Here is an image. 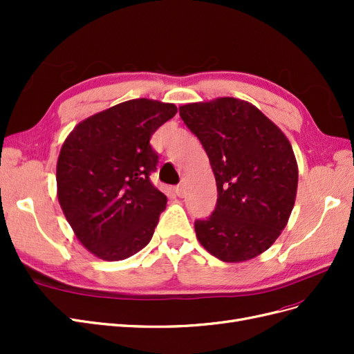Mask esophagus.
I'll use <instances>...</instances> for the list:
<instances>
[{"mask_svg": "<svg viewBox=\"0 0 354 354\" xmlns=\"http://www.w3.org/2000/svg\"><path fill=\"white\" fill-rule=\"evenodd\" d=\"M174 190H176L177 196H180V198H183V196L186 195V186H185V183H180V185H177Z\"/></svg>", "mask_w": 354, "mask_h": 354, "instance_id": "obj_1", "label": "esophagus"}]
</instances>
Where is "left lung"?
I'll return each mask as SVG.
<instances>
[{
    "instance_id": "1",
    "label": "left lung",
    "mask_w": 354,
    "mask_h": 354,
    "mask_svg": "<svg viewBox=\"0 0 354 354\" xmlns=\"http://www.w3.org/2000/svg\"><path fill=\"white\" fill-rule=\"evenodd\" d=\"M180 116L209 158L217 205L195 221L196 238L226 263L269 250L294 208L298 167L291 143L248 102L220 97L180 106Z\"/></svg>"
}]
</instances>
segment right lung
<instances>
[{"label":"right lung","instance_id":"1","mask_svg":"<svg viewBox=\"0 0 354 354\" xmlns=\"http://www.w3.org/2000/svg\"><path fill=\"white\" fill-rule=\"evenodd\" d=\"M177 113L149 99L120 103L73 128L57 159V198L80 242L106 261L125 260L151 242L167 196L151 181V137Z\"/></svg>","mask_w":354,"mask_h":354}]
</instances>
